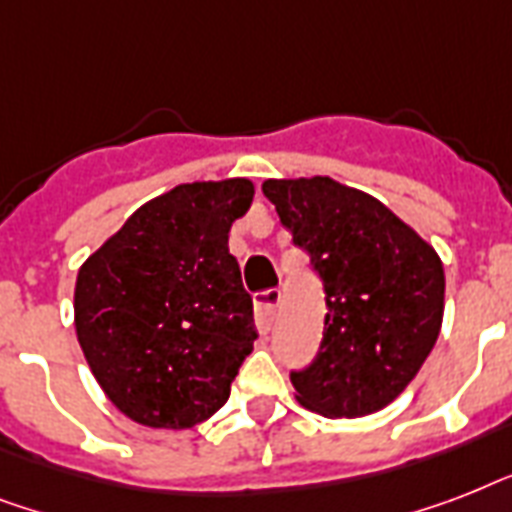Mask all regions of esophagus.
<instances>
[{"mask_svg":"<svg viewBox=\"0 0 512 512\" xmlns=\"http://www.w3.org/2000/svg\"><path fill=\"white\" fill-rule=\"evenodd\" d=\"M281 305V289H265L255 295V321L260 332H271Z\"/></svg>","mask_w":512,"mask_h":512,"instance_id":"1","label":"esophagus"}]
</instances>
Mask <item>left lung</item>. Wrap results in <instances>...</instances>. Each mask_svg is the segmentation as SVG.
<instances>
[{
	"label": "left lung",
	"instance_id": "left-lung-1",
	"mask_svg": "<svg viewBox=\"0 0 512 512\" xmlns=\"http://www.w3.org/2000/svg\"><path fill=\"white\" fill-rule=\"evenodd\" d=\"M281 225L324 284L319 353L289 380L297 401L329 417L388 406L420 372L444 319L436 249L369 193L311 180H265Z\"/></svg>",
	"mask_w": 512,
	"mask_h": 512
}]
</instances>
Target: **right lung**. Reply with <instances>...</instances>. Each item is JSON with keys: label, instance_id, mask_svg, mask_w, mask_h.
<instances>
[{"label": "right lung", "instance_id": "add662e5", "mask_svg": "<svg viewBox=\"0 0 512 512\" xmlns=\"http://www.w3.org/2000/svg\"><path fill=\"white\" fill-rule=\"evenodd\" d=\"M252 196L244 177L177 185L79 268L76 337L130 420L183 430L231 396L257 329L228 231Z\"/></svg>", "mask_w": 512, "mask_h": 512}]
</instances>
